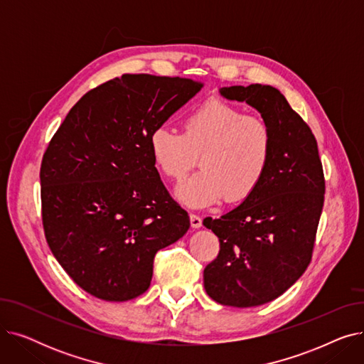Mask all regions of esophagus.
Returning <instances> with one entry per match:
<instances>
[{"label":"esophagus","instance_id":"1","mask_svg":"<svg viewBox=\"0 0 364 364\" xmlns=\"http://www.w3.org/2000/svg\"><path fill=\"white\" fill-rule=\"evenodd\" d=\"M190 225H192V228H200L202 227V218L199 215L190 214Z\"/></svg>","mask_w":364,"mask_h":364}]
</instances>
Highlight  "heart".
Here are the masks:
<instances>
[{
	"label": "heart",
	"mask_w": 364,
	"mask_h": 364,
	"mask_svg": "<svg viewBox=\"0 0 364 364\" xmlns=\"http://www.w3.org/2000/svg\"><path fill=\"white\" fill-rule=\"evenodd\" d=\"M183 129L159 125L149 136L153 162L172 180L183 178L200 153V171L176 187L183 205L202 209L223 198L240 202L262 183L273 155V131L262 118L208 99L186 114Z\"/></svg>",
	"instance_id": "b5f03b06"
}]
</instances>
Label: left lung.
<instances>
[{"mask_svg":"<svg viewBox=\"0 0 364 364\" xmlns=\"http://www.w3.org/2000/svg\"><path fill=\"white\" fill-rule=\"evenodd\" d=\"M245 102L273 131V155L255 192L232 211L203 225L220 240L218 257L203 270L206 294L228 307H258L307 269L324 202V176L310 127L272 85L220 88Z\"/></svg>","mask_w":364,"mask_h":364,"instance_id":"left-lung-1","label":"left lung"}]
</instances>
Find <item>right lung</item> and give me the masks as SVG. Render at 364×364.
Masks as SVG:
<instances>
[{
  "label": "right lung",
  "mask_w": 364,
  "mask_h": 364,
  "mask_svg": "<svg viewBox=\"0 0 364 364\" xmlns=\"http://www.w3.org/2000/svg\"><path fill=\"white\" fill-rule=\"evenodd\" d=\"M202 87L125 73L82 95L51 139L40 172L46 237L92 296L144 294L156 252L187 233L188 215L161 181L149 136Z\"/></svg>",
  "instance_id": "1"
}]
</instances>
